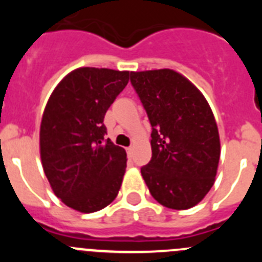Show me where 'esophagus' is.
<instances>
[{"label": "esophagus", "mask_w": 262, "mask_h": 262, "mask_svg": "<svg viewBox=\"0 0 262 262\" xmlns=\"http://www.w3.org/2000/svg\"><path fill=\"white\" fill-rule=\"evenodd\" d=\"M126 151H127V155H128L129 157H133V152H134V148L133 147H128L126 149Z\"/></svg>", "instance_id": "obj_1"}]
</instances>
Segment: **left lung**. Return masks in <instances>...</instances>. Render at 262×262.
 <instances>
[{
	"label": "left lung",
	"mask_w": 262,
	"mask_h": 262,
	"mask_svg": "<svg viewBox=\"0 0 262 262\" xmlns=\"http://www.w3.org/2000/svg\"><path fill=\"white\" fill-rule=\"evenodd\" d=\"M131 84L152 126V159L142 176L168 209H190L215 182L221 142L209 103L172 69L131 72Z\"/></svg>",
	"instance_id": "1"
}]
</instances>
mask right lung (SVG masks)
<instances>
[{"instance_id": "right-lung-1", "label": "right lung", "mask_w": 262, "mask_h": 262, "mask_svg": "<svg viewBox=\"0 0 262 262\" xmlns=\"http://www.w3.org/2000/svg\"><path fill=\"white\" fill-rule=\"evenodd\" d=\"M129 72L78 68L48 99L40 124V157L53 193L68 207L94 212L118 195L127 155L110 139L106 111L126 88Z\"/></svg>"}]
</instances>
